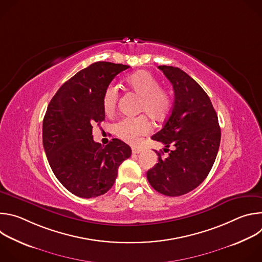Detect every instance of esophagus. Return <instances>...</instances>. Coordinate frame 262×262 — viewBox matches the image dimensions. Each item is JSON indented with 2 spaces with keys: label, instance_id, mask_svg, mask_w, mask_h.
<instances>
[{
  "label": "esophagus",
  "instance_id": "obj_1",
  "mask_svg": "<svg viewBox=\"0 0 262 262\" xmlns=\"http://www.w3.org/2000/svg\"><path fill=\"white\" fill-rule=\"evenodd\" d=\"M132 152H133L134 155H139V154L142 152V149H141V148H138V147H133V148H132Z\"/></svg>",
  "mask_w": 262,
  "mask_h": 262
}]
</instances>
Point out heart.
Here are the masks:
<instances>
[{"label": "heart", "instance_id": "1", "mask_svg": "<svg viewBox=\"0 0 262 262\" xmlns=\"http://www.w3.org/2000/svg\"><path fill=\"white\" fill-rule=\"evenodd\" d=\"M125 84L130 91L140 97L139 112H144L157 121L166 119L173 105L171 93L161 87L160 81L151 72L137 71L125 79ZM118 90L114 85H108L102 94V107L105 114H112L118 101ZM151 125L145 115L138 117H124L114 125L115 134L123 141L135 144L140 136L146 135Z\"/></svg>", "mask_w": 262, "mask_h": 262}]
</instances>
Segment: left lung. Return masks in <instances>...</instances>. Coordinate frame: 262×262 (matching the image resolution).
I'll return each instance as SVG.
<instances>
[{
	"instance_id": "left-lung-1",
	"label": "left lung",
	"mask_w": 262,
	"mask_h": 262,
	"mask_svg": "<svg viewBox=\"0 0 262 262\" xmlns=\"http://www.w3.org/2000/svg\"><path fill=\"white\" fill-rule=\"evenodd\" d=\"M159 68L171 82L174 103L163 128L151 137L173 150L167 159L158 152L159 163L147 179L159 193L177 197L196 189L207 177L215 161L221 128L212 103L201 86L178 67Z\"/></svg>"
}]
</instances>
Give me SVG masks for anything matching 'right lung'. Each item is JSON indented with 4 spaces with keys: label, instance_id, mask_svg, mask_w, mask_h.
<instances>
[{
    "label": "right lung",
    "instance_id": "1",
    "mask_svg": "<svg viewBox=\"0 0 262 262\" xmlns=\"http://www.w3.org/2000/svg\"><path fill=\"white\" fill-rule=\"evenodd\" d=\"M128 65L96 62L64 83L52 98L42 124L49 164L65 189L81 198L105 194L118 168L132 155L119 139L102 146L94 142L93 124L104 120L102 94Z\"/></svg>",
    "mask_w": 262,
    "mask_h": 262
}]
</instances>
